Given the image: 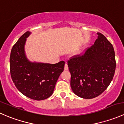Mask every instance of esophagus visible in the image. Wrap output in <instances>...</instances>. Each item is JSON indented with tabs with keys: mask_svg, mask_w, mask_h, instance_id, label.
<instances>
[{
	"mask_svg": "<svg viewBox=\"0 0 124 124\" xmlns=\"http://www.w3.org/2000/svg\"><path fill=\"white\" fill-rule=\"evenodd\" d=\"M64 69H65V70H68V65H67V63H66L65 65Z\"/></svg>",
	"mask_w": 124,
	"mask_h": 124,
	"instance_id": "34e87169",
	"label": "esophagus"
}]
</instances>
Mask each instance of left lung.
Wrapping results in <instances>:
<instances>
[{
	"label": "left lung",
	"instance_id": "obj_1",
	"mask_svg": "<svg viewBox=\"0 0 124 124\" xmlns=\"http://www.w3.org/2000/svg\"><path fill=\"white\" fill-rule=\"evenodd\" d=\"M83 53L68 61L71 73V87L76 95L91 99L101 95L109 86L114 76L116 60L114 48L104 35Z\"/></svg>",
	"mask_w": 124,
	"mask_h": 124
}]
</instances>
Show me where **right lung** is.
Segmentation results:
<instances>
[{
	"label": "right lung",
	"mask_w": 124,
	"mask_h": 124,
	"mask_svg": "<svg viewBox=\"0 0 124 124\" xmlns=\"http://www.w3.org/2000/svg\"><path fill=\"white\" fill-rule=\"evenodd\" d=\"M31 32L27 31L14 45L10 54V73L17 89L35 100L48 98L53 93L56 82L64 70L65 62L55 64L32 63L26 58L24 46Z\"/></svg>",
	"instance_id": "right-lung-1"
}]
</instances>
